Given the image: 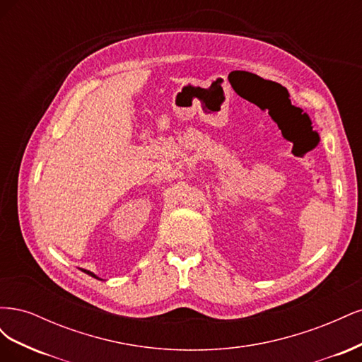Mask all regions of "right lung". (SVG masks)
Segmentation results:
<instances>
[{"instance_id": "right-lung-1", "label": "right lung", "mask_w": 362, "mask_h": 362, "mask_svg": "<svg viewBox=\"0 0 362 362\" xmlns=\"http://www.w3.org/2000/svg\"><path fill=\"white\" fill-rule=\"evenodd\" d=\"M84 272H86V273H87V275H90V276H93V278H96V276H95V275H93V273H92V272H89V270H84Z\"/></svg>"}]
</instances>
